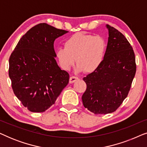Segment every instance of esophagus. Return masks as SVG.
I'll use <instances>...</instances> for the list:
<instances>
[{
	"mask_svg": "<svg viewBox=\"0 0 147 147\" xmlns=\"http://www.w3.org/2000/svg\"><path fill=\"white\" fill-rule=\"evenodd\" d=\"M78 80H79V78H78V77H76V76H71V77H70V78H69V83L73 84L75 82L78 81Z\"/></svg>",
	"mask_w": 147,
	"mask_h": 147,
	"instance_id": "1",
	"label": "esophagus"
}]
</instances>
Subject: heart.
Returning <instances> with one entry per match:
<instances>
[{"label":"heart","mask_w":147,"mask_h":147,"mask_svg":"<svg viewBox=\"0 0 147 147\" xmlns=\"http://www.w3.org/2000/svg\"><path fill=\"white\" fill-rule=\"evenodd\" d=\"M105 39L100 35L76 33L64 42V48H58L55 57L62 69L68 71L76 61V71L92 73L103 61L106 53Z\"/></svg>","instance_id":"b5f03b06"}]
</instances>
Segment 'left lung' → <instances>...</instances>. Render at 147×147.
<instances>
[{
    "instance_id": "8db88e82",
    "label": "left lung",
    "mask_w": 147,
    "mask_h": 147,
    "mask_svg": "<svg viewBox=\"0 0 147 147\" xmlns=\"http://www.w3.org/2000/svg\"><path fill=\"white\" fill-rule=\"evenodd\" d=\"M106 27L109 37L103 61L83 78L87 88L82 102L95 114L115 111L128 96L136 74L135 55L129 42L115 28Z\"/></svg>"
}]
</instances>
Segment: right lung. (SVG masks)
I'll list each match as a JSON object with an SVG mask.
<instances>
[{
  "label": "right lung",
  "instance_id": "right-lung-1",
  "mask_svg": "<svg viewBox=\"0 0 147 147\" xmlns=\"http://www.w3.org/2000/svg\"><path fill=\"white\" fill-rule=\"evenodd\" d=\"M67 33L40 23L20 39L11 53L9 75L14 94L31 112H45L69 83V74L58 66L53 47L55 40Z\"/></svg>",
  "mask_w": 147,
  "mask_h": 147
}]
</instances>
